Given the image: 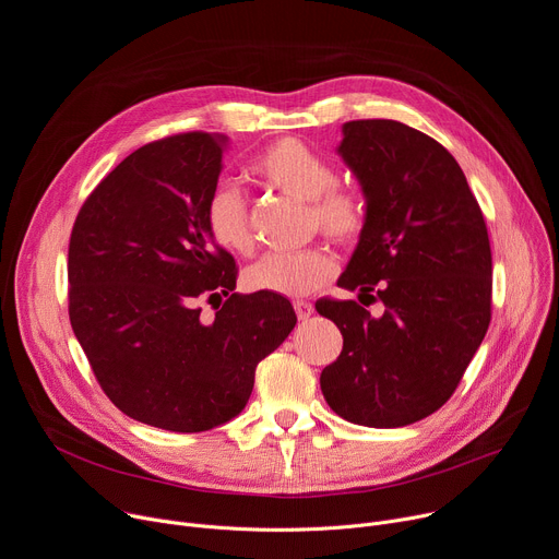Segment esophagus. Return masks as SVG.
Listing matches in <instances>:
<instances>
[{"instance_id":"34e87169","label":"esophagus","mask_w":559,"mask_h":559,"mask_svg":"<svg viewBox=\"0 0 559 559\" xmlns=\"http://www.w3.org/2000/svg\"><path fill=\"white\" fill-rule=\"evenodd\" d=\"M293 307H295L297 318L302 320V322H305V320H309V318L313 316V305H311V302H302V299H299V302H295Z\"/></svg>"}]
</instances>
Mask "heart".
I'll list each match as a JSON object with an SVG mask.
<instances>
[{"instance_id": "b5f03b06", "label": "heart", "mask_w": 559, "mask_h": 559, "mask_svg": "<svg viewBox=\"0 0 559 559\" xmlns=\"http://www.w3.org/2000/svg\"><path fill=\"white\" fill-rule=\"evenodd\" d=\"M250 171L288 197L309 201L311 222L335 241L360 237L367 205L358 190L337 186L331 160L295 139H282L264 147L250 160ZM203 226L219 248L246 254L252 248L243 194L230 183L214 186L203 203ZM335 275V262L326 250L269 252L246 269L243 282L250 290L284 297H305Z\"/></svg>"}]
</instances>
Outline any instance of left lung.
<instances>
[{
	"instance_id": "1",
	"label": "left lung",
	"mask_w": 559,
	"mask_h": 559,
	"mask_svg": "<svg viewBox=\"0 0 559 559\" xmlns=\"http://www.w3.org/2000/svg\"><path fill=\"white\" fill-rule=\"evenodd\" d=\"M337 154L360 183L367 219L337 286L380 299H320L345 337L322 369L329 407L349 423L403 427L456 390L490 324L492 254L463 169L435 139L399 120L342 124Z\"/></svg>"
}]
</instances>
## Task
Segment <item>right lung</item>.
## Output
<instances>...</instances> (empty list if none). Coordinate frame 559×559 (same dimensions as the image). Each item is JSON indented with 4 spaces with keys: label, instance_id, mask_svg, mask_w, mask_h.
I'll list each match as a JSON object with an SVG mask.
<instances>
[{
    "label": "right lung",
    "instance_id": "1",
    "mask_svg": "<svg viewBox=\"0 0 559 559\" xmlns=\"http://www.w3.org/2000/svg\"><path fill=\"white\" fill-rule=\"evenodd\" d=\"M228 136L190 132L132 152L84 201L69 241V318L109 401L169 432L246 407L254 369L293 331L290 302L233 293L235 260L203 226ZM229 299L207 323L203 296Z\"/></svg>",
    "mask_w": 559,
    "mask_h": 559
}]
</instances>
